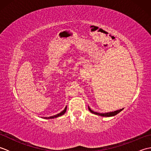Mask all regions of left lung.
I'll use <instances>...</instances> for the list:
<instances>
[{"label":"left lung","mask_w":151,"mask_h":151,"mask_svg":"<svg viewBox=\"0 0 151 151\" xmlns=\"http://www.w3.org/2000/svg\"><path fill=\"white\" fill-rule=\"evenodd\" d=\"M66 110H67V106H66V107L65 108V109H64V110H63L62 112H60V114H56V115H53V116H50V117H44V118H45V119H54V118L58 117L61 116V115H63L64 114H65Z\"/></svg>","instance_id":"obj_1"}]
</instances>
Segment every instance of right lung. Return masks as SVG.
I'll return each instance as SVG.
<instances>
[{
    "mask_svg": "<svg viewBox=\"0 0 151 151\" xmlns=\"http://www.w3.org/2000/svg\"><path fill=\"white\" fill-rule=\"evenodd\" d=\"M88 109L90 111L91 113L94 114L95 115H100V116H102V117H111V116H114V115H117V114L119 113L120 111H121L122 110H123V109H120V110H118L116 111H111V112H108V113H105V114H101V113H98V112H95L94 111H93L92 110H91V108L88 106Z\"/></svg>",
    "mask_w": 151,
    "mask_h": 151,
    "instance_id": "add662e5",
    "label": "right lung"
}]
</instances>
